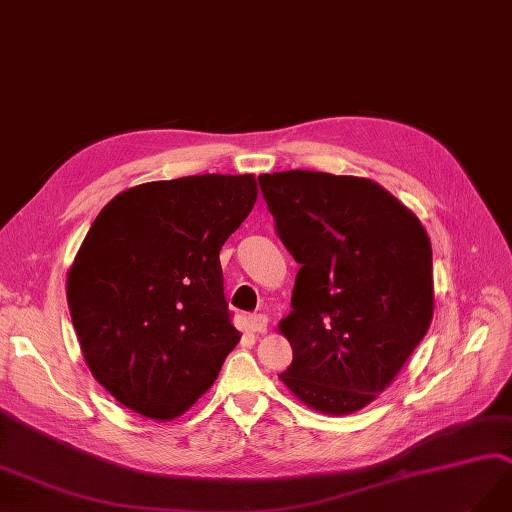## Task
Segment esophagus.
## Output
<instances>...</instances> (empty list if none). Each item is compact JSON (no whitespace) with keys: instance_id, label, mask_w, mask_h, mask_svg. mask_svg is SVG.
<instances>
[{"instance_id":"esophagus-1","label":"esophagus","mask_w":512,"mask_h":512,"mask_svg":"<svg viewBox=\"0 0 512 512\" xmlns=\"http://www.w3.org/2000/svg\"><path fill=\"white\" fill-rule=\"evenodd\" d=\"M249 325L255 333H266L268 331V316L266 314H253L249 318Z\"/></svg>"}]
</instances>
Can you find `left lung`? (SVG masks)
I'll use <instances>...</instances> for the list:
<instances>
[{"label": "left lung", "mask_w": 512, "mask_h": 512, "mask_svg": "<svg viewBox=\"0 0 512 512\" xmlns=\"http://www.w3.org/2000/svg\"><path fill=\"white\" fill-rule=\"evenodd\" d=\"M276 232L299 263L278 377L308 407L346 415L384 392L432 320V246L420 219L363 177L259 175Z\"/></svg>", "instance_id": "obj_1"}]
</instances>
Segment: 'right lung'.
<instances>
[{"label":"right lung","mask_w":512,"mask_h":512,"mask_svg":"<svg viewBox=\"0 0 512 512\" xmlns=\"http://www.w3.org/2000/svg\"><path fill=\"white\" fill-rule=\"evenodd\" d=\"M257 200L253 175L130 187L94 219L67 274V304L97 382L143 418H179L240 342L219 251Z\"/></svg>","instance_id":"right-lung-1"}]
</instances>
